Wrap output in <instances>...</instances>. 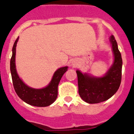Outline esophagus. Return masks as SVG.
Masks as SVG:
<instances>
[{
  "label": "esophagus",
  "mask_w": 134,
  "mask_h": 134,
  "mask_svg": "<svg viewBox=\"0 0 134 134\" xmlns=\"http://www.w3.org/2000/svg\"><path fill=\"white\" fill-rule=\"evenodd\" d=\"M72 67H76V63H72Z\"/></svg>",
  "instance_id": "esophagus-1"
}]
</instances>
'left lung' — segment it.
<instances>
[{"label":"left lung","instance_id":"8db88e82","mask_svg":"<svg viewBox=\"0 0 134 134\" xmlns=\"http://www.w3.org/2000/svg\"><path fill=\"white\" fill-rule=\"evenodd\" d=\"M110 41L114 54V62L106 75L102 78L90 76L76 71L78 93L82 100L90 104H97L109 99L117 91L122 78V60L114 36Z\"/></svg>","mask_w":134,"mask_h":134}]
</instances>
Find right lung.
I'll return each mask as SVG.
<instances>
[{"instance_id":"right-lung-1","label":"right lung","mask_w":134,"mask_h":134,"mask_svg":"<svg viewBox=\"0 0 134 134\" xmlns=\"http://www.w3.org/2000/svg\"><path fill=\"white\" fill-rule=\"evenodd\" d=\"M19 37L15 41L12 48L10 59V71L13 87L21 100L30 105L37 107H46L52 104L58 97V86L63 74L67 71V67L59 68L54 74L48 86L40 90L31 88L23 83L17 73L15 69V49Z\"/></svg>"}]
</instances>
